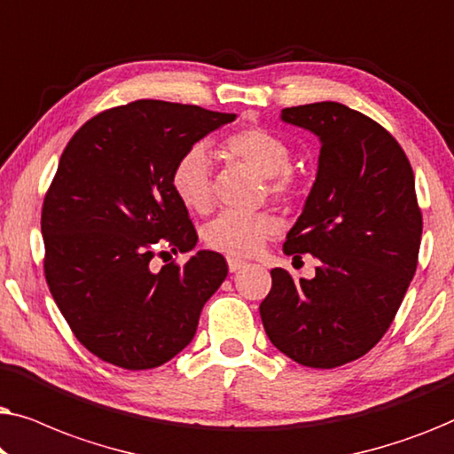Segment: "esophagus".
Segmentation results:
<instances>
[{"instance_id":"obj_1","label":"esophagus","mask_w":454,"mask_h":454,"mask_svg":"<svg viewBox=\"0 0 454 454\" xmlns=\"http://www.w3.org/2000/svg\"><path fill=\"white\" fill-rule=\"evenodd\" d=\"M227 266L231 272H238L241 269H246L247 262H244V260H238V258H227Z\"/></svg>"}]
</instances>
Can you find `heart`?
<instances>
[{"label": "heart", "mask_w": 454, "mask_h": 454, "mask_svg": "<svg viewBox=\"0 0 454 454\" xmlns=\"http://www.w3.org/2000/svg\"><path fill=\"white\" fill-rule=\"evenodd\" d=\"M229 159L239 160L264 177L266 192L275 200H289L297 188L295 173L289 169L291 151L281 136L270 129L250 126L229 134L223 140ZM169 185L188 210L207 213L213 202L210 190V157L207 148L196 145L179 154L171 167ZM278 221L269 213H221L204 227L202 238L208 247L229 256H252L277 233Z\"/></svg>", "instance_id": "b5f03b06"}]
</instances>
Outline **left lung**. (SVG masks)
I'll return each instance as SVG.
<instances>
[{"instance_id": "left-lung-1", "label": "left lung", "mask_w": 454, "mask_h": 454, "mask_svg": "<svg viewBox=\"0 0 454 454\" xmlns=\"http://www.w3.org/2000/svg\"><path fill=\"white\" fill-rule=\"evenodd\" d=\"M318 136L316 182L283 252L320 260L314 278L272 269L260 318L278 351L331 370L384 337L418 269L421 210L409 159L368 115L334 101L281 111Z\"/></svg>"}]
</instances>
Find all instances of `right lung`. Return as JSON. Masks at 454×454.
Masks as SVG:
<instances>
[{
    "instance_id": "1",
    "label": "right lung",
    "mask_w": 454,
    "mask_h": 454,
    "mask_svg": "<svg viewBox=\"0 0 454 454\" xmlns=\"http://www.w3.org/2000/svg\"><path fill=\"white\" fill-rule=\"evenodd\" d=\"M235 114L142 98L84 123L61 154L43 202L45 278L72 333L103 362L159 368L194 339L204 303L227 277L221 254L184 266L151 260L196 247L171 167Z\"/></svg>"
}]
</instances>
